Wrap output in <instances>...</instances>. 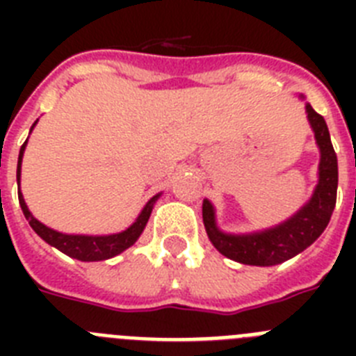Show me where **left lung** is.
I'll return each mask as SVG.
<instances>
[{
    "mask_svg": "<svg viewBox=\"0 0 356 356\" xmlns=\"http://www.w3.org/2000/svg\"><path fill=\"white\" fill-rule=\"evenodd\" d=\"M305 108L319 146L321 162L319 184L312 197L300 212H296L291 219L275 228L254 232V234L232 235L217 228L212 203L209 200L203 201V222H205L207 235L213 248L229 260L246 266H276L307 250L328 226L337 201V155L333 151L328 127L323 115L317 114L310 103H307Z\"/></svg>",
    "mask_w": 356,
    "mask_h": 356,
    "instance_id": "left-lung-1",
    "label": "left lung"
}]
</instances>
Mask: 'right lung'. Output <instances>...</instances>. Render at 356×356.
<instances>
[{"label": "right lung", "instance_id": "add662e5", "mask_svg": "<svg viewBox=\"0 0 356 356\" xmlns=\"http://www.w3.org/2000/svg\"><path fill=\"white\" fill-rule=\"evenodd\" d=\"M37 124V121L33 122V127ZM31 127V130H33ZM24 147H26V140L21 146L19 151V160H17V196H19V205L23 209L24 217L28 219L30 226L33 228L37 235H39L42 241H46L49 246L56 248L58 251L65 253L71 259L81 260V262H97V260H106L112 259L115 254L122 253L124 250H128L130 246H134L135 241L140 237L144 226H146L147 219L151 216V210L155 201L159 200L160 194L151 197L146 203V207L143 209V212L139 213V217L135 219L134 225L130 228H127L124 232H119V234L112 235H69V234H60L56 229L48 228L46 225H42L40 221H37L35 217L31 216V212L28 210L26 203H24L23 193L19 188V181H21V162H23V153Z\"/></svg>", "mask_w": 356, "mask_h": 356}]
</instances>
